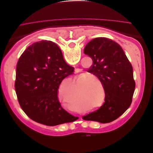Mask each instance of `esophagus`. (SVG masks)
<instances>
[{
    "label": "esophagus",
    "mask_w": 153,
    "mask_h": 153,
    "mask_svg": "<svg viewBox=\"0 0 153 153\" xmlns=\"http://www.w3.org/2000/svg\"><path fill=\"white\" fill-rule=\"evenodd\" d=\"M75 72H76V73H79V72H80V69H75Z\"/></svg>",
    "instance_id": "1"
}]
</instances>
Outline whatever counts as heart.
Here are the masks:
<instances>
[{
	"instance_id": "obj_1",
	"label": "heart",
	"mask_w": 153,
	"mask_h": 153,
	"mask_svg": "<svg viewBox=\"0 0 153 153\" xmlns=\"http://www.w3.org/2000/svg\"><path fill=\"white\" fill-rule=\"evenodd\" d=\"M93 78H95V79H93ZM96 79L99 80L101 84V82L98 79V78L94 75H90L87 76V74H84L83 75L78 76L76 78V88L74 90V93L72 94V98L74 102L76 103L78 101L77 86L79 83L82 82L79 89L80 92H81L79 99L82 102L86 103V104L89 106H94L100 103V98L99 96L100 95L98 94V91L99 87L100 86ZM101 106H102V104L100 105V106H98L95 108H93L92 110H98L100 108H101Z\"/></svg>"
}]
</instances>
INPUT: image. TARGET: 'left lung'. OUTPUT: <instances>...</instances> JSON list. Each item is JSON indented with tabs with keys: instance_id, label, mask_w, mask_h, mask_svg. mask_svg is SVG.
Here are the masks:
<instances>
[{
	"instance_id": "1",
	"label": "left lung",
	"mask_w": 153,
	"mask_h": 153,
	"mask_svg": "<svg viewBox=\"0 0 153 153\" xmlns=\"http://www.w3.org/2000/svg\"><path fill=\"white\" fill-rule=\"evenodd\" d=\"M84 53L92 60L87 71L99 78L105 99L101 108L82 119L110 123L121 116L132 102L135 89L132 66L121 46L108 38L92 39L86 45Z\"/></svg>"
}]
</instances>
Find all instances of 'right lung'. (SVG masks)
Listing matches in <instances>:
<instances>
[{
    "label": "right lung",
    "instance_id": "right-lung-1",
    "mask_svg": "<svg viewBox=\"0 0 153 153\" xmlns=\"http://www.w3.org/2000/svg\"><path fill=\"white\" fill-rule=\"evenodd\" d=\"M73 71L52 41L42 40L29 46L18 61L15 85L18 102L27 116L50 126L78 119L62 107L58 98L61 82Z\"/></svg>",
    "mask_w": 153,
    "mask_h": 153
}]
</instances>
